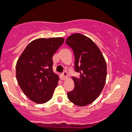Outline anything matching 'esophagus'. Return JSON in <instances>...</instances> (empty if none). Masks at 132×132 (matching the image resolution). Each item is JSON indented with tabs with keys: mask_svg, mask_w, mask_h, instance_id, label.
<instances>
[{
	"mask_svg": "<svg viewBox=\"0 0 132 132\" xmlns=\"http://www.w3.org/2000/svg\"><path fill=\"white\" fill-rule=\"evenodd\" d=\"M60 78H61V80H66V78H68V74L66 71H64L62 74H61L60 75Z\"/></svg>",
	"mask_w": 132,
	"mask_h": 132,
	"instance_id": "obj_1",
	"label": "esophagus"
}]
</instances>
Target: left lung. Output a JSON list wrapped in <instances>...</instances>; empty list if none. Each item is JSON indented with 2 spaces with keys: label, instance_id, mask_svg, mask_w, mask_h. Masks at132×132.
<instances>
[{
  "label": "left lung",
  "instance_id": "8db88e82",
  "mask_svg": "<svg viewBox=\"0 0 132 132\" xmlns=\"http://www.w3.org/2000/svg\"><path fill=\"white\" fill-rule=\"evenodd\" d=\"M66 43L73 50L75 68L80 73L79 78H72L75 89L68 93V98L75 105L84 107L96 100L104 87L107 78L105 59L95 43L83 34H71Z\"/></svg>",
  "mask_w": 132,
  "mask_h": 132
}]
</instances>
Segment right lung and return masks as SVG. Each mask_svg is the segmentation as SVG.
Instances as JSON below:
<instances>
[{
  "label": "right lung",
  "mask_w": 132,
  "mask_h": 132,
  "mask_svg": "<svg viewBox=\"0 0 132 132\" xmlns=\"http://www.w3.org/2000/svg\"><path fill=\"white\" fill-rule=\"evenodd\" d=\"M64 41L61 37L33 40L17 61V82L26 96L34 103L42 104L52 98L59 80L53 71L52 57Z\"/></svg>",
  "instance_id": "1"
}]
</instances>
